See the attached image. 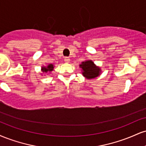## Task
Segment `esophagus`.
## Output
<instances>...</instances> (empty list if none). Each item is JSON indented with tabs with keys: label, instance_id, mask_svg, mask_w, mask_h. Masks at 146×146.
I'll return each instance as SVG.
<instances>
[{
	"label": "esophagus",
	"instance_id": "obj_1",
	"mask_svg": "<svg viewBox=\"0 0 146 146\" xmlns=\"http://www.w3.org/2000/svg\"><path fill=\"white\" fill-rule=\"evenodd\" d=\"M64 61L66 62H69L70 58H68V57H65V58H64Z\"/></svg>",
	"mask_w": 146,
	"mask_h": 146
}]
</instances>
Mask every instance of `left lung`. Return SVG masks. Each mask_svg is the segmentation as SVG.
<instances>
[{
  "instance_id": "obj_1",
  "label": "left lung",
  "mask_w": 146,
  "mask_h": 146,
  "mask_svg": "<svg viewBox=\"0 0 146 146\" xmlns=\"http://www.w3.org/2000/svg\"><path fill=\"white\" fill-rule=\"evenodd\" d=\"M80 66L82 68V74L87 79H93L100 75V68L96 66L91 60L83 62Z\"/></svg>"
}]
</instances>
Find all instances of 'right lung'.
I'll return each mask as SVG.
<instances>
[{"label": "right lung", "mask_w": 146, "mask_h": 146, "mask_svg": "<svg viewBox=\"0 0 146 146\" xmlns=\"http://www.w3.org/2000/svg\"><path fill=\"white\" fill-rule=\"evenodd\" d=\"M53 64H49L48 65L47 67H42V72H47V71H53Z\"/></svg>", "instance_id": "1"}]
</instances>
